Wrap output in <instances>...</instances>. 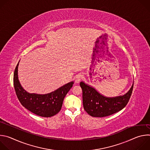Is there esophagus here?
I'll use <instances>...</instances> for the list:
<instances>
[{"mask_svg": "<svg viewBox=\"0 0 150 150\" xmlns=\"http://www.w3.org/2000/svg\"><path fill=\"white\" fill-rule=\"evenodd\" d=\"M82 78H83V76H82L81 74L76 75L75 76V78H74L75 83H79V82L81 81V80L82 79Z\"/></svg>", "mask_w": 150, "mask_h": 150, "instance_id": "esophagus-1", "label": "esophagus"}]
</instances>
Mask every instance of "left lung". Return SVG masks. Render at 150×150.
<instances>
[{"instance_id":"1","label":"left lung","mask_w":150,"mask_h":150,"mask_svg":"<svg viewBox=\"0 0 150 150\" xmlns=\"http://www.w3.org/2000/svg\"><path fill=\"white\" fill-rule=\"evenodd\" d=\"M80 86L82 90L84 110L93 117H102L113 115L125 108L131 96L134 84L127 93L115 97H105L83 82H80Z\"/></svg>"}]
</instances>
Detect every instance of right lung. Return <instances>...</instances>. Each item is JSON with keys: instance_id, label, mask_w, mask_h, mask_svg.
Returning <instances> with one entry per match:
<instances>
[{"instance_id": "right-lung-1", "label": "right lung", "mask_w": 150, "mask_h": 150, "mask_svg": "<svg viewBox=\"0 0 150 150\" xmlns=\"http://www.w3.org/2000/svg\"><path fill=\"white\" fill-rule=\"evenodd\" d=\"M19 62L14 71L13 85L21 104L27 110L39 116L49 117L58 113L61 110L63 99L73 86L74 82H70L46 94L29 93L22 87L18 79Z\"/></svg>"}]
</instances>
